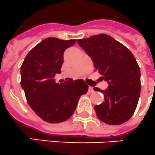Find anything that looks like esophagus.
<instances>
[{
  "label": "esophagus",
  "instance_id": "34e87169",
  "mask_svg": "<svg viewBox=\"0 0 155 155\" xmlns=\"http://www.w3.org/2000/svg\"><path fill=\"white\" fill-rule=\"evenodd\" d=\"M88 91H89L90 93H92V92H94L93 87H89V90H88Z\"/></svg>",
  "mask_w": 155,
  "mask_h": 155
}]
</instances>
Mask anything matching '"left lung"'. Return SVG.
<instances>
[{
    "label": "left lung",
    "instance_id": "8db88e82",
    "mask_svg": "<svg viewBox=\"0 0 155 155\" xmlns=\"http://www.w3.org/2000/svg\"><path fill=\"white\" fill-rule=\"evenodd\" d=\"M78 44L91 58L95 69L108 82L105 100L94 106L97 117L112 125L121 124L131 118L140 98V69L131 51L106 34L78 39Z\"/></svg>",
    "mask_w": 155,
    "mask_h": 155
}]
</instances>
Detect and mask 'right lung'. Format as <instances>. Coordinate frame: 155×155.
<instances>
[{
	"label": "right lung",
	"instance_id": "add662e5",
	"mask_svg": "<svg viewBox=\"0 0 155 155\" xmlns=\"http://www.w3.org/2000/svg\"><path fill=\"white\" fill-rule=\"evenodd\" d=\"M75 39L48 38L27 53L21 65V84L27 101L35 114L48 123H61L70 118L82 94L87 92L84 80L57 83L64 53Z\"/></svg>",
	"mask_w": 155,
	"mask_h": 155
}]
</instances>
